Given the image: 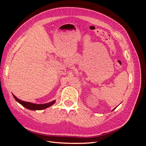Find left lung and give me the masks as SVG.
<instances>
[{
  "instance_id": "obj_1",
  "label": "left lung",
  "mask_w": 146,
  "mask_h": 146,
  "mask_svg": "<svg viewBox=\"0 0 146 146\" xmlns=\"http://www.w3.org/2000/svg\"><path fill=\"white\" fill-rule=\"evenodd\" d=\"M115 108H114V109H113V110H114V109H115Z\"/></svg>"
}]
</instances>
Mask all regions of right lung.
I'll list each match as a JSON object with an SVG mask.
<instances>
[{"mask_svg": "<svg viewBox=\"0 0 146 146\" xmlns=\"http://www.w3.org/2000/svg\"><path fill=\"white\" fill-rule=\"evenodd\" d=\"M14 98L15 99V100L17 102L19 103L21 105H22L25 108H27L29 110H44L46 109L48 107H50L52 105H54L55 102V100H53L50 102L48 103H46V104H33L31 102H25L23 100H21L20 99H19L18 98H17L13 94Z\"/></svg>", "mask_w": 146, "mask_h": 146, "instance_id": "add662e5", "label": "right lung"}]
</instances>
